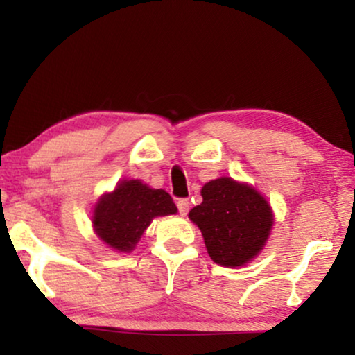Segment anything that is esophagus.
<instances>
[{
    "label": "esophagus",
    "instance_id": "34e87169",
    "mask_svg": "<svg viewBox=\"0 0 355 355\" xmlns=\"http://www.w3.org/2000/svg\"><path fill=\"white\" fill-rule=\"evenodd\" d=\"M176 205H178V210H179V213H181V215H186V213L189 211V200H187V198H179V200L176 202Z\"/></svg>",
    "mask_w": 355,
    "mask_h": 355
}]
</instances>
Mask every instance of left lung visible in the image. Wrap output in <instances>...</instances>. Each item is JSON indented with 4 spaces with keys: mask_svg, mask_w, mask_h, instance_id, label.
I'll use <instances>...</instances> for the list:
<instances>
[{
    "mask_svg": "<svg viewBox=\"0 0 355 355\" xmlns=\"http://www.w3.org/2000/svg\"><path fill=\"white\" fill-rule=\"evenodd\" d=\"M203 202L189 218L202 231L208 255L223 266H242L263 249L273 213L247 184L220 178L202 187Z\"/></svg>",
    "mask_w": 355,
    "mask_h": 355,
    "instance_id": "obj_1",
    "label": "left lung"
}]
</instances>
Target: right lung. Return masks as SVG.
I'll use <instances>...</instances> for the list:
<instances>
[{"mask_svg": "<svg viewBox=\"0 0 355 355\" xmlns=\"http://www.w3.org/2000/svg\"><path fill=\"white\" fill-rule=\"evenodd\" d=\"M176 211L171 196L163 189H150L137 179H130L100 198L94 211V227L110 247L129 252L155 216Z\"/></svg>", "mask_w": 355, "mask_h": 355, "instance_id": "obj_1", "label": "right lung"}]
</instances>
